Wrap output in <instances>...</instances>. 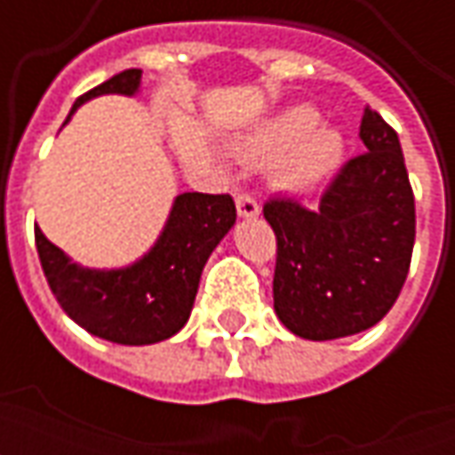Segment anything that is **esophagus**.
<instances>
[{
	"label": "esophagus",
	"instance_id": "1",
	"mask_svg": "<svg viewBox=\"0 0 455 455\" xmlns=\"http://www.w3.org/2000/svg\"><path fill=\"white\" fill-rule=\"evenodd\" d=\"M236 212L241 219H256L260 214V204L251 195H238L236 197Z\"/></svg>",
	"mask_w": 455,
	"mask_h": 455
}]
</instances>
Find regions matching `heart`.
<instances>
[{"instance_id": "heart-1", "label": "heart", "mask_w": 455, "mask_h": 455, "mask_svg": "<svg viewBox=\"0 0 455 455\" xmlns=\"http://www.w3.org/2000/svg\"><path fill=\"white\" fill-rule=\"evenodd\" d=\"M309 104L267 114L238 140V153L253 163H273L270 180L285 192H312L334 175L343 160L341 131L319 124Z\"/></svg>"}]
</instances>
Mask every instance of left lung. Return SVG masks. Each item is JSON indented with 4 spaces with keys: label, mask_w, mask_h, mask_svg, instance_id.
<instances>
[{
    "label": "left lung",
    "mask_w": 455,
    "mask_h": 455,
    "mask_svg": "<svg viewBox=\"0 0 455 455\" xmlns=\"http://www.w3.org/2000/svg\"><path fill=\"white\" fill-rule=\"evenodd\" d=\"M361 140L319 209L270 199L277 236L275 315L295 336L331 341L361 334L390 312L410 270L414 195L400 139L365 107Z\"/></svg>",
    "instance_id": "obj_1"
}]
</instances>
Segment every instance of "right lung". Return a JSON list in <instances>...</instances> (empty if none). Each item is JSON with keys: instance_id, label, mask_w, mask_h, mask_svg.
<instances>
[{"instance_id": "add662e5", "label": "right lung", "mask_w": 455, "mask_h": 455, "mask_svg": "<svg viewBox=\"0 0 455 455\" xmlns=\"http://www.w3.org/2000/svg\"><path fill=\"white\" fill-rule=\"evenodd\" d=\"M140 70H124L83 94L68 114L104 94L136 97ZM236 224L228 195L182 192L172 199L156 243L129 266L84 267L36 228V248L58 305L75 324L104 341L148 346L175 336L188 324L199 277L212 251Z\"/></svg>"}]
</instances>
